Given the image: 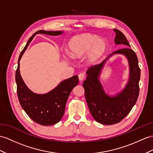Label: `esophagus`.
I'll return each instance as SVG.
<instances>
[{"instance_id": "1", "label": "esophagus", "mask_w": 153, "mask_h": 153, "mask_svg": "<svg viewBox=\"0 0 153 153\" xmlns=\"http://www.w3.org/2000/svg\"><path fill=\"white\" fill-rule=\"evenodd\" d=\"M79 80H80V81L84 80V79H85V74L84 73H80V74H79Z\"/></svg>"}]
</instances>
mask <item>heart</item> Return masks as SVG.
Here are the masks:
<instances>
[{"label": "heart", "instance_id": "heart-1", "mask_svg": "<svg viewBox=\"0 0 153 153\" xmlns=\"http://www.w3.org/2000/svg\"><path fill=\"white\" fill-rule=\"evenodd\" d=\"M70 54L74 58H81L86 54V60L94 63L102 56L106 48V41L91 33H83L76 36L69 43Z\"/></svg>", "mask_w": 153, "mask_h": 153}]
</instances>
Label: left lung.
I'll use <instances>...</instances> for the list:
<instances>
[{"mask_svg": "<svg viewBox=\"0 0 153 153\" xmlns=\"http://www.w3.org/2000/svg\"><path fill=\"white\" fill-rule=\"evenodd\" d=\"M115 32L114 42L116 45L130 46L126 37L120 30ZM116 53L125 55L129 65V80L125 88L115 96H109L103 89L98 79L100 71L111 55ZM88 76L84 81L85 97L89 110L94 120L103 125H111L120 122L128 114L138 98L140 69L138 59L134 51L126 47L114 52L100 64L92 65L86 71Z\"/></svg>", "mask_w": 153, "mask_h": 153, "instance_id": "1", "label": "left lung"}]
</instances>
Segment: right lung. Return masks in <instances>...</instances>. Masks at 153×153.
<instances>
[{
  "label": "right lung",
  "instance_id": "add662e5",
  "mask_svg": "<svg viewBox=\"0 0 153 153\" xmlns=\"http://www.w3.org/2000/svg\"><path fill=\"white\" fill-rule=\"evenodd\" d=\"M62 33V31H45L43 30L37 31L28 39L18 59L16 81L20 105L33 121L42 125H54L60 121L64 114L66 102L70 93L79 83V78L77 75H74L62 81L56 87L47 94H37L30 90L22 79L19 71V62L30 43L36 34L43 33L58 36Z\"/></svg>",
  "mask_w": 153,
  "mask_h": 153
}]
</instances>
